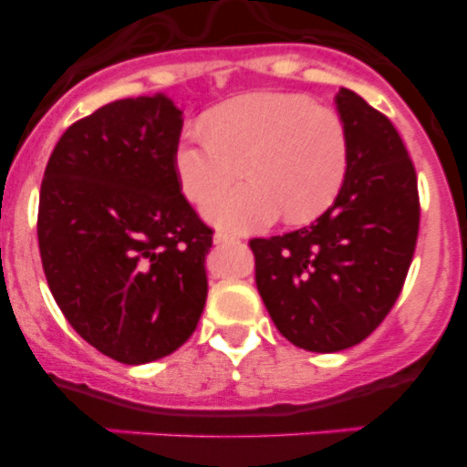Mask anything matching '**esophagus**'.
I'll return each instance as SVG.
<instances>
[{
    "instance_id": "esophagus-1",
    "label": "esophagus",
    "mask_w": 467,
    "mask_h": 467,
    "mask_svg": "<svg viewBox=\"0 0 467 467\" xmlns=\"http://www.w3.org/2000/svg\"><path fill=\"white\" fill-rule=\"evenodd\" d=\"M213 243L214 245H236V243L241 241H238L236 236H229V234H214Z\"/></svg>"
}]
</instances>
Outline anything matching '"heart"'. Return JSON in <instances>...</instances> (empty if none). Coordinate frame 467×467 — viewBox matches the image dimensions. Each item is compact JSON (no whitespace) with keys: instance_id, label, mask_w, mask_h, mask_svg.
<instances>
[{"instance_id":"heart-1","label":"heart","mask_w":467,"mask_h":467,"mask_svg":"<svg viewBox=\"0 0 467 467\" xmlns=\"http://www.w3.org/2000/svg\"><path fill=\"white\" fill-rule=\"evenodd\" d=\"M208 133L184 135L175 172L184 196L203 201L237 179L250 185L210 198L203 214L226 231H257L280 214L306 224L334 203L348 171L341 119L304 95L247 93L205 114Z\"/></svg>"}]
</instances>
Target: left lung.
Masks as SVG:
<instances>
[{
  "label": "left lung",
  "instance_id": "1",
  "mask_svg": "<svg viewBox=\"0 0 467 467\" xmlns=\"http://www.w3.org/2000/svg\"><path fill=\"white\" fill-rule=\"evenodd\" d=\"M348 171L334 203L304 229L254 238V278L285 339L337 353L367 339L402 292L419 236L416 171L381 111L341 88Z\"/></svg>",
  "mask_w": 467,
  "mask_h": 467
}]
</instances>
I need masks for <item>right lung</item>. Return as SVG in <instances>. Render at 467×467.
<instances>
[{
    "label": "right lung",
    "instance_id": "1",
    "mask_svg": "<svg viewBox=\"0 0 467 467\" xmlns=\"http://www.w3.org/2000/svg\"><path fill=\"white\" fill-rule=\"evenodd\" d=\"M182 109L163 93L109 102L57 140L39 192L48 287L81 339L123 365L171 356L208 296L213 231L175 172Z\"/></svg>",
    "mask_w": 467,
    "mask_h": 467
}]
</instances>
